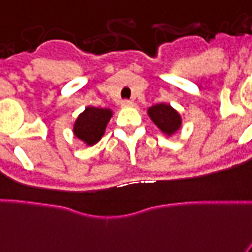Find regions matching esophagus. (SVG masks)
Here are the masks:
<instances>
[{
	"label": "esophagus",
	"instance_id": "34e87169",
	"mask_svg": "<svg viewBox=\"0 0 252 252\" xmlns=\"http://www.w3.org/2000/svg\"><path fill=\"white\" fill-rule=\"evenodd\" d=\"M121 106H122V108H131V106H134V102L130 101V99H124V101L121 102Z\"/></svg>",
	"mask_w": 252,
	"mask_h": 252
}]
</instances>
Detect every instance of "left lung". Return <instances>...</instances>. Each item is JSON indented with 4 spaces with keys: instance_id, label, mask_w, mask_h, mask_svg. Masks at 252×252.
<instances>
[{
    "instance_id": "1",
    "label": "left lung",
    "mask_w": 252,
    "mask_h": 252,
    "mask_svg": "<svg viewBox=\"0 0 252 252\" xmlns=\"http://www.w3.org/2000/svg\"><path fill=\"white\" fill-rule=\"evenodd\" d=\"M148 116L165 135H173L181 127V116L168 104H157L148 108Z\"/></svg>"
}]
</instances>
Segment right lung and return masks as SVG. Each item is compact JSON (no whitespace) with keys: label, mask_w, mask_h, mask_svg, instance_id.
<instances>
[{"label":"right lung","mask_w":252,"mask_h":252,"mask_svg":"<svg viewBox=\"0 0 252 252\" xmlns=\"http://www.w3.org/2000/svg\"><path fill=\"white\" fill-rule=\"evenodd\" d=\"M112 116V109L88 106L75 121L73 134L87 146H93L105 134V128Z\"/></svg>","instance_id":"1"}]
</instances>
